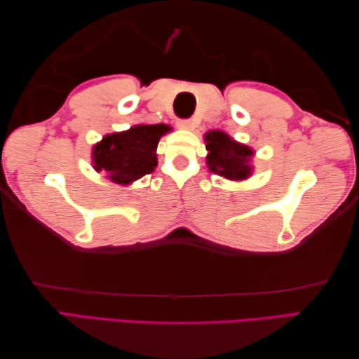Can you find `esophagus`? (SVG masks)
Segmentation results:
<instances>
[{
	"mask_svg": "<svg viewBox=\"0 0 359 359\" xmlns=\"http://www.w3.org/2000/svg\"><path fill=\"white\" fill-rule=\"evenodd\" d=\"M175 126L179 129H191V120H177Z\"/></svg>",
	"mask_w": 359,
	"mask_h": 359,
	"instance_id": "obj_1",
	"label": "esophagus"
}]
</instances>
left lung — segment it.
Here are the masks:
<instances>
[{"label":"left lung","mask_w":359,"mask_h":359,"mask_svg":"<svg viewBox=\"0 0 359 359\" xmlns=\"http://www.w3.org/2000/svg\"><path fill=\"white\" fill-rule=\"evenodd\" d=\"M207 142V165L211 172L230 180L248 179L253 172L251 157L255 151L247 144L233 140L224 131H210L205 134Z\"/></svg>","instance_id":"8db88e82"}]
</instances>
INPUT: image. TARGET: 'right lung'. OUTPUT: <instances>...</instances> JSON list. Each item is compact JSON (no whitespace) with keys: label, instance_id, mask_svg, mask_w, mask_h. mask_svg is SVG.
Instances as JSON below:
<instances>
[{"label":"right lung","instance_id":"1","mask_svg":"<svg viewBox=\"0 0 359 359\" xmlns=\"http://www.w3.org/2000/svg\"><path fill=\"white\" fill-rule=\"evenodd\" d=\"M168 125H137L123 133L103 137L93 149L95 171L106 172L118 185H129L156 170L160 137L170 133Z\"/></svg>","mask_w":359,"mask_h":359}]
</instances>
